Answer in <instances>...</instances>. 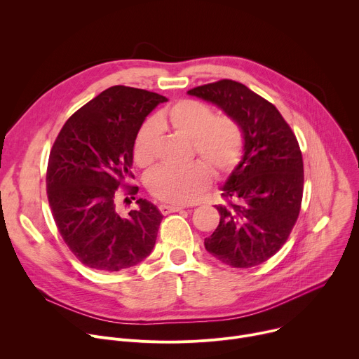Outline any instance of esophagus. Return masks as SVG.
Returning a JSON list of instances; mask_svg holds the SVG:
<instances>
[{
    "mask_svg": "<svg viewBox=\"0 0 359 359\" xmlns=\"http://www.w3.org/2000/svg\"><path fill=\"white\" fill-rule=\"evenodd\" d=\"M158 209H160V212H161L163 215H169V213H173V212H179V210H182V209H183V206H177V205H166V203H163V205H160V206H158Z\"/></svg>",
    "mask_w": 359,
    "mask_h": 359,
    "instance_id": "esophagus-1",
    "label": "esophagus"
}]
</instances>
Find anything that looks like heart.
<instances>
[{
	"instance_id": "obj_1",
	"label": "heart",
	"mask_w": 359,
	"mask_h": 359,
	"mask_svg": "<svg viewBox=\"0 0 359 359\" xmlns=\"http://www.w3.org/2000/svg\"><path fill=\"white\" fill-rule=\"evenodd\" d=\"M160 128L172 130L190 140L191 154H198L212 173L222 177L233 170L242 154L239 124L227 116L216 117L205 103L179 100L161 110L156 120L146 121L135 140L133 157L140 168L153 165L160 144ZM210 173L203 163L186 166H160L147 176V187L160 201L183 205L196 199L209 186Z\"/></svg>"
}]
</instances>
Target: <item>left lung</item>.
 Segmentation results:
<instances>
[{
  "instance_id": "8db88e82",
  "label": "left lung",
  "mask_w": 359,
  "mask_h": 359,
  "mask_svg": "<svg viewBox=\"0 0 359 359\" xmlns=\"http://www.w3.org/2000/svg\"><path fill=\"white\" fill-rule=\"evenodd\" d=\"M187 94L232 117L243 139L242 158L220 187L226 205L216 206L220 220L205 248L232 268L257 266L282 248L301 210L298 140L272 103L238 81L220 80Z\"/></svg>"
}]
</instances>
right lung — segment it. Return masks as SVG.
Listing matches in <instances>:
<instances>
[{
  "label": "right lung",
  "instance_id": "right-lung-1",
  "mask_svg": "<svg viewBox=\"0 0 359 359\" xmlns=\"http://www.w3.org/2000/svg\"><path fill=\"white\" fill-rule=\"evenodd\" d=\"M166 102L153 91L110 87L77 110L53 144L47 168L53 217L69 249L91 269H127L154 248L160 210L139 199L136 210L121 216L114 193L133 177V146L143 121Z\"/></svg>",
  "mask_w": 359,
  "mask_h": 359
}]
</instances>
